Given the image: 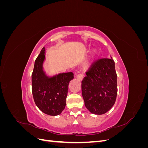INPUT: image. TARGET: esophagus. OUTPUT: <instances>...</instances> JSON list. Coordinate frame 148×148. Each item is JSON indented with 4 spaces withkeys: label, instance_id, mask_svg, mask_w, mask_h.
Returning <instances> with one entry per match:
<instances>
[{
    "label": "esophagus",
    "instance_id": "1",
    "mask_svg": "<svg viewBox=\"0 0 148 148\" xmlns=\"http://www.w3.org/2000/svg\"><path fill=\"white\" fill-rule=\"evenodd\" d=\"M77 79L80 80V81H82V80L83 79V75L82 73H79L78 75H77Z\"/></svg>",
    "mask_w": 148,
    "mask_h": 148
}]
</instances>
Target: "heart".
I'll list each match as a JSON object with an SVG mask.
<instances>
[{"label":"heart","mask_w":148,"mask_h":148,"mask_svg":"<svg viewBox=\"0 0 148 148\" xmlns=\"http://www.w3.org/2000/svg\"><path fill=\"white\" fill-rule=\"evenodd\" d=\"M96 55H97V52H96V51H93V52H92V58L95 57L96 56Z\"/></svg>","instance_id":"b5f03b06"}]
</instances>
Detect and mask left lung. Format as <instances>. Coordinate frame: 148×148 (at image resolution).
I'll list each match as a JSON object with an SVG mask.
<instances>
[{"label": "left lung", "mask_w": 148, "mask_h": 148, "mask_svg": "<svg viewBox=\"0 0 148 148\" xmlns=\"http://www.w3.org/2000/svg\"><path fill=\"white\" fill-rule=\"evenodd\" d=\"M82 82L84 105L91 113L102 115L112 107L117 95V73L112 59L94 62Z\"/></svg>", "instance_id": "left-lung-1"}]
</instances>
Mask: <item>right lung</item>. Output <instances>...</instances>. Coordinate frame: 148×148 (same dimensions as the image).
Returning a JSON list of instances; mask_svg holds the SVG:
<instances>
[{"label":"right lung","instance_id":"add662e5","mask_svg":"<svg viewBox=\"0 0 148 148\" xmlns=\"http://www.w3.org/2000/svg\"><path fill=\"white\" fill-rule=\"evenodd\" d=\"M44 60L45 47H43L35 60L31 75L33 99L42 112L56 116L65 109L69 84L73 79V73H62L49 77L43 70Z\"/></svg>","mask_w":148,"mask_h":148}]
</instances>
